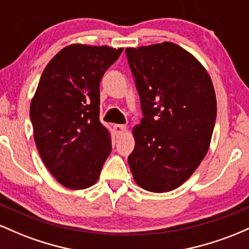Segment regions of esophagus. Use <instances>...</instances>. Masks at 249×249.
Wrapping results in <instances>:
<instances>
[{"mask_svg": "<svg viewBox=\"0 0 249 249\" xmlns=\"http://www.w3.org/2000/svg\"><path fill=\"white\" fill-rule=\"evenodd\" d=\"M113 130H115L116 136L119 137V136H122V134L124 133L125 131H126V126H125V125L116 124V125H113Z\"/></svg>", "mask_w": 249, "mask_h": 249, "instance_id": "34e87169", "label": "esophagus"}]
</instances>
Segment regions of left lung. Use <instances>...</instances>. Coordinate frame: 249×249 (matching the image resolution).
<instances>
[{"instance_id":"obj_1","label":"left lung","mask_w":249,"mask_h":249,"mask_svg":"<svg viewBox=\"0 0 249 249\" xmlns=\"http://www.w3.org/2000/svg\"><path fill=\"white\" fill-rule=\"evenodd\" d=\"M141 98V124L127 160L134 181L162 193L184 184L206 156L216 118L211 77L171 42L125 50Z\"/></svg>"}]
</instances>
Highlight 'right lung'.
<instances>
[{"instance_id":"obj_1","label":"right lung","mask_w":249,"mask_h":249,"mask_svg":"<svg viewBox=\"0 0 249 249\" xmlns=\"http://www.w3.org/2000/svg\"><path fill=\"white\" fill-rule=\"evenodd\" d=\"M123 49L71 44L48 63L30 105L39 156L57 181L83 190L98 180L111 153L99 121V83Z\"/></svg>"}]
</instances>
